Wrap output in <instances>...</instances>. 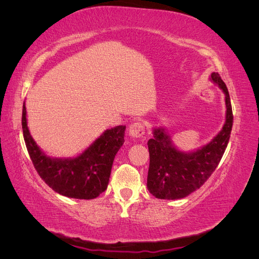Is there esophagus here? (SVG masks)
I'll return each mask as SVG.
<instances>
[{
  "mask_svg": "<svg viewBox=\"0 0 259 259\" xmlns=\"http://www.w3.org/2000/svg\"><path fill=\"white\" fill-rule=\"evenodd\" d=\"M128 132L133 138L143 137L145 135V125L142 122L133 123L128 128Z\"/></svg>",
  "mask_w": 259,
  "mask_h": 259,
  "instance_id": "1",
  "label": "esophagus"
}]
</instances>
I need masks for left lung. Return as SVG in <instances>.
I'll return each mask as SVG.
<instances>
[{
	"label": "left lung",
	"instance_id": "1",
	"mask_svg": "<svg viewBox=\"0 0 259 259\" xmlns=\"http://www.w3.org/2000/svg\"><path fill=\"white\" fill-rule=\"evenodd\" d=\"M210 80L226 95V121L223 130L210 143L193 152H182L171 144L170 136L163 127L153 130V138L148 140L149 164L147 187L158 199H183L204 184L221 162L228 145L233 114L228 89L217 72Z\"/></svg>",
	"mask_w": 259,
	"mask_h": 259
}]
</instances>
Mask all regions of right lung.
<instances>
[{
    "instance_id": "1",
    "label": "right lung",
    "mask_w": 259,
    "mask_h": 259,
    "mask_svg": "<svg viewBox=\"0 0 259 259\" xmlns=\"http://www.w3.org/2000/svg\"><path fill=\"white\" fill-rule=\"evenodd\" d=\"M22 133L37 174L54 191L68 198L92 200L108 187L114 156L124 144L125 126L107 130L84 152L71 159L51 158L37 147L27 125L22 106Z\"/></svg>"
}]
</instances>
